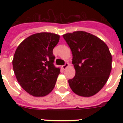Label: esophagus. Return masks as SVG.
I'll list each match as a JSON object with an SVG mask.
<instances>
[{
  "instance_id": "34e87169",
  "label": "esophagus",
  "mask_w": 123,
  "mask_h": 123,
  "mask_svg": "<svg viewBox=\"0 0 123 123\" xmlns=\"http://www.w3.org/2000/svg\"><path fill=\"white\" fill-rule=\"evenodd\" d=\"M68 66H69V64H68V63H65V65H63V66H62V68L63 69H66V68H67V67H68Z\"/></svg>"
}]
</instances>
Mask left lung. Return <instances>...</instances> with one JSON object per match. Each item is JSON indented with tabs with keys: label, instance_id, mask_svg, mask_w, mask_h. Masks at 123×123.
Instances as JSON below:
<instances>
[{
	"label": "left lung",
	"instance_id": "1",
	"mask_svg": "<svg viewBox=\"0 0 123 123\" xmlns=\"http://www.w3.org/2000/svg\"><path fill=\"white\" fill-rule=\"evenodd\" d=\"M63 37L71 49L76 71L74 77L68 80L69 87L79 96H93L105 86L111 71L112 56L108 46L85 31L67 33Z\"/></svg>",
	"mask_w": 123,
	"mask_h": 123
}]
</instances>
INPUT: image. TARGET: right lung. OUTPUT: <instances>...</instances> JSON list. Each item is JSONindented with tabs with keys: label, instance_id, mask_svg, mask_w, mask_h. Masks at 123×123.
Masks as SVG:
<instances>
[{
	"label": "right lung",
	"instance_id": "add662e5",
	"mask_svg": "<svg viewBox=\"0 0 123 123\" xmlns=\"http://www.w3.org/2000/svg\"><path fill=\"white\" fill-rule=\"evenodd\" d=\"M60 36L51 32L34 34L18 45L13 68L21 87L34 97H44L55 87L60 73L54 65L53 49Z\"/></svg>",
	"mask_w": 123,
	"mask_h": 123
}]
</instances>
